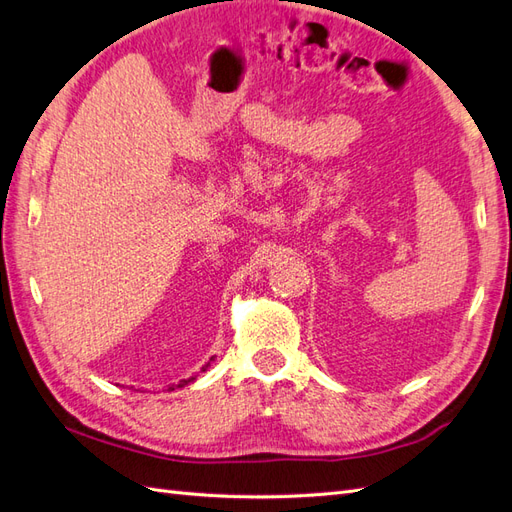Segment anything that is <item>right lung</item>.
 <instances>
[{"label": "right lung", "mask_w": 512, "mask_h": 512, "mask_svg": "<svg viewBox=\"0 0 512 512\" xmlns=\"http://www.w3.org/2000/svg\"><path fill=\"white\" fill-rule=\"evenodd\" d=\"M210 360H213V358H210ZM208 365H210V363H208ZM208 365H206V367H208ZM206 367H202V371H206ZM193 380H195V378H186V380H180L178 384H171V386H169V389H171V391H173V389H182V386H186V384H191Z\"/></svg>", "instance_id": "1"}]
</instances>
